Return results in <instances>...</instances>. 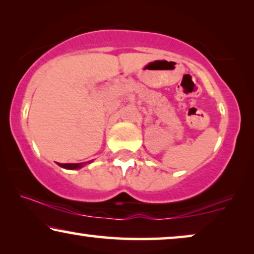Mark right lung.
I'll list each match as a JSON object with an SVG mask.
<instances>
[{
    "instance_id": "obj_1",
    "label": "right lung",
    "mask_w": 254,
    "mask_h": 254,
    "mask_svg": "<svg viewBox=\"0 0 254 254\" xmlns=\"http://www.w3.org/2000/svg\"><path fill=\"white\" fill-rule=\"evenodd\" d=\"M60 167L62 168H65V169H70V170H73V169H79L84 166L85 163H57Z\"/></svg>"
}]
</instances>
